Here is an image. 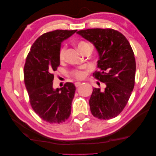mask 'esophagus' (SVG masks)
I'll return each mask as SVG.
<instances>
[{"label":"esophagus","instance_id":"1","mask_svg":"<svg viewBox=\"0 0 156 156\" xmlns=\"http://www.w3.org/2000/svg\"><path fill=\"white\" fill-rule=\"evenodd\" d=\"M81 84V83L80 82V81H77V82L75 83V85L76 87H78V86H80Z\"/></svg>","mask_w":156,"mask_h":156}]
</instances>
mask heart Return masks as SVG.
Returning a JSON list of instances; mask_svg holds the SVG:
<instances>
[{
	"instance_id": "heart-1",
	"label": "heart",
	"mask_w": 156,
	"mask_h": 156,
	"mask_svg": "<svg viewBox=\"0 0 156 156\" xmlns=\"http://www.w3.org/2000/svg\"><path fill=\"white\" fill-rule=\"evenodd\" d=\"M87 44H88L87 42H83V41H81V42H79L77 43L76 46H77L78 49L81 51V50L83 49V47H84L85 45H86ZM65 54H66V47L61 48V50H60V52H59V58H60V60H61V61H63V60L64 59ZM73 75L75 76V77L78 78V79L83 78L85 75L84 73H83V72H82V71H80V70H75L73 73Z\"/></svg>"
}]
</instances>
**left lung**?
I'll list each match as a JSON object with an SVG mask.
<instances>
[{
    "mask_svg": "<svg viewBox=\"0 0 156 156\" xmlns=\"http://www.w3.org/2000/svg\"><path fill=\"white\" fill-rule=\"evenodd\" d=\"M76 33L96 49L100 71L93 76L106 85L104 90L93 88L90 112L99 119L114 118L126 107L135 86L136 63L130 43L122 33L111 28H90Z\"/></svg>",
    "mask_w": 156,
    "mask_h": 156,
    "instance_id": "8db88e82",
    "label": "left lung"
}]
</instances>
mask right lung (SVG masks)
Instances as JSON below:
<instances>
[{
  "mask_svg": "<svg viewBox=\"0 0 156 156\" xmlns=\"http://www.w3.org/2000/svg\"><path fill=\"white\" fill-rule=\"evenodd\" d=\"M76 31L56 30L44 33L33 43L26 60L24 82L31 107L47 123H63L71 114L75 86L67 82L55 89L53 73L60 65L61 43Z\"/></svg>",
  "mask_w": 156,
  "mask_h": 156,
  "instance_id": "1",
  "label": "right lung"
}]
</instances>
